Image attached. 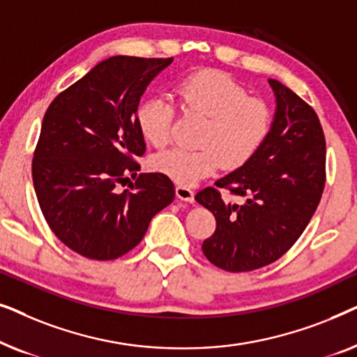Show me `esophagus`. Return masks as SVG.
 Wrapping results in <instances>:
<instances>
[{"instance_id": "34e87169", "label": "esophagus", "mask_w": 357, "mask_h": 357, "mask_svg": "<svg viewBox=\"0 0 357 357\" xmlns=\"http://www.w3.org/2000/svg\"><path fill=\"white\" fill-rule=\"evenodd\" d=\"M175 193H177V197L180 199H183V202H188V203H193L195 202V195H193V190L187 187V185H177L175 187Z\"/></svg>"}]
</instances>
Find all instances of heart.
<instances>
[{
	"label": "heart",
	"mask_w": 357,
	"mask_h": 357,
	"mask_svg": "<svg viewBox=\"0 0 357 357\" xmlns=\"http://www.w3.org/2000/svg\"><path fill=\"white\" fill-rule=\"evenodd\" d=\"M185 110L206 116L198 143L202 148H172L155 154L151 165L180 185H192L216 172L219 165L236 169L248 162L270 135L273 115L265 100L250 97L245 87L221 71H199L177 87ZM175 105L155 96L141 102L136 121L154 148L170 139Z\"/></svg>",
	"instance_id": "b5f03b06"
}]
</instances>
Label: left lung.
Returning <instances> with one entry per match:
<instances>
[{
	"instance_id": "left-lung-1",
	"label": "left lung",
	"mask_w": 357,
	"mask_h": 357,
	"mask_svg": "<svg viewBox=\"0 0 357 357\" xmlns=\"http://www.w3.org/2000/svg\"><path fill=\"white\" fill-rule=\"evenodd\" d=\"M268 82L276 112L266 141L242 167L195 197L216 218V231L202 245L204 257L231 273L258 270L284 255L314 216L325 187L319 116L289 87ZM219 188L246 202L226 204Z\"/></svg>"
}]
</instances>
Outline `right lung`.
I'll list each match as a JSON object with an SVG mask.
<instances>
[{
    "label": "right lung",
    "instance_id": "obj_1",
    "mask_svg": "<svg viewBox=\"0 0 357 357\" xmlns=\"http://www.w3.org/2000/svg\"><path fill=\"white\" fill-rule=\"evenodd\" d=\"M174 58L112 56L60 92L45 112L32 160L33 188L53 234L91 260H115L174 202L167 175L139 174L146 151L136 112Z\"/></svg>",
    "mask_w": 357,
    "mask_h": 357
}]
</instances>
